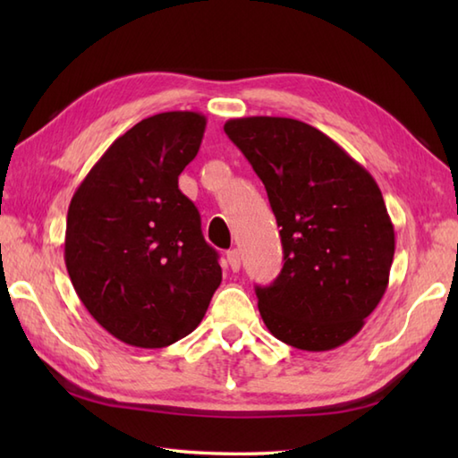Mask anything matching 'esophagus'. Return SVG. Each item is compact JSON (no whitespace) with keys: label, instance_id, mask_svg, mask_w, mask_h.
I'll return each mask as SVG.
<instances>
[{"label":"esophagus","instance_id":"esophagus-1","mask_svg":"<svg viewBox=\"0 0 458 458\" xmlns=\"http://www.w3.org/2000/svg\"><path fill=\"white\" fill-rule=\"evenodd\" d=\"M226 259H228V266L232 271H240L242 266V258H240V251L238 250H230L226 251Z\"/></svg>","mask_w":458,"mask_h":458}]
</instances>
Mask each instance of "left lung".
I'll return each instance as SVG.
<instances>
[{
  "label": "left lung",
  "mask_w": 458,
  "mask_h": 458,
  "mask_svg": "<svg viewBox=\"0 0 458 458\" xmlns=\"http://www.w3.org/2000/svg\"><path fill=\"white\" fill-rule=\"evenodd\" d=\"M266 184L281 226L284 269L256 287L281 343L325 352L360 333L382 301L395 234L382 191L362 165L313 125L251 115L224 123Z\"/></svg>",
  "instance_id": "8db88e82"
}]
</instances>
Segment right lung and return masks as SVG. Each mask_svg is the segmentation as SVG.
<instances>
[{
    "instance_id": "obj_1",
    "label": "right lung",
    "mask_w": 458,
    "mask_h": 458,
    "mask_svg": "<svg viewBox=\"0 0 458 458\" xmlns=\"http://www.w3.org/2000/svg\"><path fill=\"white\" fill-rule=\"evenodd\" d=\"M207 118L163 112L115 140L68 207L64 264L76 295L112 336L163 348L191 335L222 281L200 214L179 191Z\"/></svg>"
}]
</instances>
